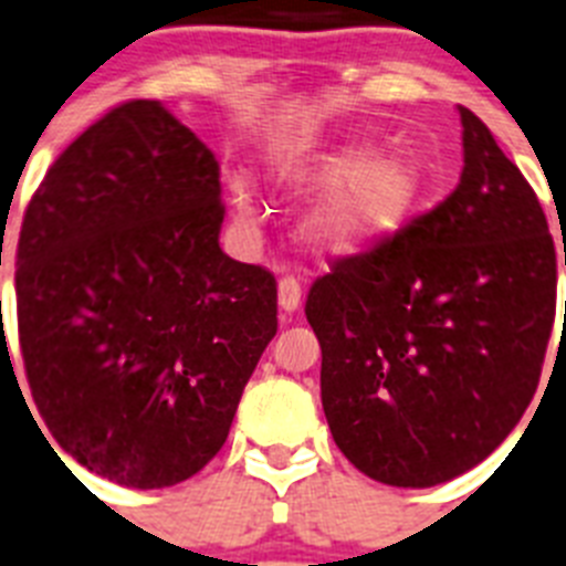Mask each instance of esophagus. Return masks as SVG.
<instances>
[{"mask_svg": "<svg viewBox=\"0 0 566 566\" xmlns=\"http://www.w3.org/2000/svg\"><path fill=\"white\" fill-rule=\"evenodd\" d=\"M302 305V284H298L296 275H284L282 282H279V307L284 313L298 311Z\"/></svg>", "mask_w": 566, "mask_h": 566, "instance_id": "1", "label": "esophagus"}]
</instances>
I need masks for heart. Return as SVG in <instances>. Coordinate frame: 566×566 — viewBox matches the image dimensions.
<instances>
[{"label": "heart", "instance_id": "1", "mask_svg": "<svg viewBox=\"0 0 566 566\" xmlns=\"http://www.w3.org/2000/svg\"><path fill=\"white\" fill-rule=\"evenodd\" d=\"M284 184L307 192L331 189L307 218L305 235L319 253L356 255L400 235L415 216L422 195L420 169L408 158H374L356 144L311 151L282 166ZM232 203L253 218L250 192L232 180Z\"/></svg>", "mask_w": 566, "mask_h": 566}]
</instances>
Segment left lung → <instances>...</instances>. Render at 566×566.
I'll return each instance as SVG.
<instances>
[{"label": "left lung", "instance_id": "obj_1", "mask_svg": "<svg viewBox=\"0 0 566 566\" xmlns=\"http://www.w3.org/2000/svg\"><path fill=\"white\" fill-rule=\"evenodd\" d=\"M460 123L458 189L336 261L305 302L331 434L388 486H437L495 452L533 400L553 334L547 216L481 117L460 106Z\"/></svg>", "mask_w": 566, "mask_h": 566}]
</instances>
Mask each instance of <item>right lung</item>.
Instances as JSON below:
<instances>
[{
    "mask_svg": "<svg viewBox=\"0 0 566 566\" xmlns=\"http://www.w3.org/2000/svg\"><path fill=\"white\" fill-rule=\"evenodd\" d=\"M218 178L158 99H129L51 164L22 218L31 397L60 449L120 486H175L216 458L279 327L275 275L218 247Z\"/></svg>",
    "mask_w": 566,
    "mask_h": 566,
    "instance_id": "1",
    "label": "right lung"
}]
</instances>
